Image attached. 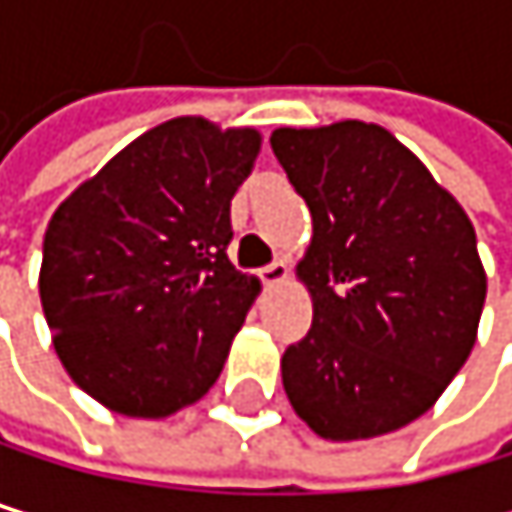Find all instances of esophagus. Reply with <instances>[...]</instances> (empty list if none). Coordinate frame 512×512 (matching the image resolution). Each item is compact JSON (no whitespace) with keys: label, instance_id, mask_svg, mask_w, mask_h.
<instances>
[{"label":"esophagus","instance_id":"34e87169","mask_svg":"<svg viewBox=\"0 0 512 512\" xmlns=\"http://www.w3.org/2000/svg\"><path fill=\"white\" fill-rule=\"evenodd\" d=\"M285 276H288V267H285L282 261H273V264H267V267H258V279H261L264 285H279Z\"/></svg>","mask_w":512,"mask_h":512}]
</instances>
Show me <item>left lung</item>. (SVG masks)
<instances>
[{"label": "left lung", "mask_w": 512, "mask_h": 512, "mask_svg": "<svg viewBox=\"0 0 512 512\" xmlns=\"http://www.w3.org/2000/svg\"><path fill=\"white\" fill-rule=\"evenodd\" d=\"M270 147L313 214L298 264L313 325L282 356L288 402L322 439L399 430L476 344L485 270L473 224L381 125L279 128Z\"/></svg>", "instance_id": "1"}]
</instances>
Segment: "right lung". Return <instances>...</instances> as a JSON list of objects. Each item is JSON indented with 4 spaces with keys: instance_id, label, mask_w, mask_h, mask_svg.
Returning <instances> with one entry per match:
<instances>
[{
    "instance_id": "add662e5",
    "label": "right lung",
    "mask_w": 512,
    "mask_h": 512,
    "mask_svg": "<svg viewBox=\"0 0 512 512\" xmlns=\"http://www.w3.org/2000/svg\"><path fill=\"white\" fill-rule=\"evenodd\" d=\"M258 150L254 128L171 119L54 211L39 273L54 350L119 415L165 418L218 381L261 288L227 258Z\"/></svg>"
}]
</instances>
